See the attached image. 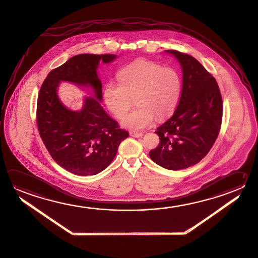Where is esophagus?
Returning a JSON list of instances; mask_svg holds the SVG:
<instances>
[{
  "label": "esophagus",
  "instance_id": "34e87169",
  "mask_svg": "<svg viewBox=\"0 0 258 258\" xmlns=\"http://www.w3.org/2000/svg\"><path fill=\"white\" fill-rule=\"evenodd\" d=\"M129 135L133 136V137H136V138H139V137H142V136H143V134H142V133H137V132L134 131L130 132V133H129Z\"/></svg>",
  "mask_w": 258,
  "mask_h": 258
}]
</instances>
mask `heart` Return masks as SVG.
<instances>
[{
  "instance_id": "obj_1",
  "label": "heart",
  "mask_w": 258,
  "mask_h": 258,
  "mask_svg": "<svg viewBox=\"0 0 258 258\" xmlns=\"http://www.w3.org/2000/svg\"><path fill=\"white\" fill-rule=\"evenodd\" d=\"M119 85L110 84L104 90L108 109L120 119L136 99L139 107L122 118L123 128L143 131L155 116L164 119L174 111L181 95L182 80L177 70L153 61L139 60L118 73Z\"/></svg>"
}]
</instances>
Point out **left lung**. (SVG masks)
Listing matches in <instances>:
<instances>
[{
	"instance_id": "8db88e82",
	"label": "left lung",
	"mask_w": 258,
	"mask_h": 258,
	"mask_svg": "<svg viewBox=\"0 0 258 258\" xmlns=\"http://www.w3.org/2000/svg\"><path fill=\"white\" fill-rule=\"evenodd\" d=\"M165 52L182 67V93L172 117L156 129L159 145L149 155L164 168L181 170L199 163L215 144L223 101L216 79L196 58L175 50Z\"/></svg>"
}]
</instances>
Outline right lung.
<instances>
[{
    "label": "right lung",
    "instance_id": "obj_1",
    "mask_svg": "<svg viewBox=\"0 0 258 258\" xmlns=\"http://www.w3.org/2000/svg\"><path fill=\"white\" fill-rule=\"evenodd\" d=\"M116 57L75 55L51 71L40 89L36 114L39 134L52 159L70 173L84 176L101 173L112 163L121 142L129 136L101 105L99 62L110 63ZM61 81L89 88L93 97L85 98L82 109L73 111L57 96Z\"/></svg>",
    "mask_w": 258,
    "mask_h": 258
}]
</instances>
